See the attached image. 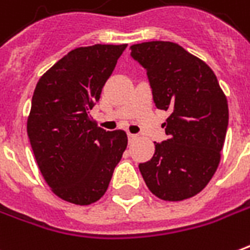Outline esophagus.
Instances as JSON below:
<instances>
[{"label":"esophagus","mask_w":250,"mask_h":250,"mask_svg":"<svg viewBox=\"0 0 250 250\" xmlns=\"http://www.w3.org/2000/svg\"><path fill=\"white\" fill-rule=\"evenodd\" d=\"M137 135L135 134H131V132H128V142H134L135 139H137Z\"/></svg>","instance_id":"esophagus-1"}]
</instances>
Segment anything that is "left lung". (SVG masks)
I'll return each mask as SVG.
<instances>
[{
    "label": "left lung",
    "instance_id": "left-lung-1",
    "mask_svg": "<svg viewBox=\"0 0 250 250\" xmlns=\"http://www.w3.org/2000/svg\"><path fill=\"white\" fill-rule=\"evenodd\" d=\"M147 71L155 107L169 112L167 141L139 164L150 192L167 202L189 199L210 183L221 162L229 123L228 99L208 64L172 42L131 46Z\"/></svg>",
    "mask_w": 250,
    "mask_h": 250
}]
</instances>
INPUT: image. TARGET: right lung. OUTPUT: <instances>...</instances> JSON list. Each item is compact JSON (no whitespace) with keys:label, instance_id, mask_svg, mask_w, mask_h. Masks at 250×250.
<instances>
[{"label":"right lung","instance_id":"add662e5","mask_svg":"<svg viewBox=\"0 0 250 250\" xmlns=\"http://www.w3.org/2000/svg\"><path fill=\"white\" fill-rule=\"evenodd\" d=\"M127 44L78 47L40 77L27 132L43 179L58 198L88 206L105 193L127 147L123 130L89 116Z\"/></svg>","mask_w":250,"mask_h":250}]
</instances>
